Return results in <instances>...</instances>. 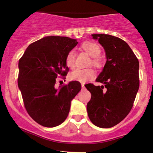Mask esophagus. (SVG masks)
Listing matches in <instances>:
<instances>
[{
    "label": "esophagus",
    "instance_id": "obj_1",
    "mask_svg": "<svg viewBox=\"0 0 153 153\" xmlns=\"http://www.w3.org/2000/svg\"><path fill=\"white\" fill-rule=\"evenodd\" d=\"M81 87H82V89H83V88H84V83H81Z\"/></svg>",
    "mask_w": 153,
    "mask_h": 153
}]
</instances>
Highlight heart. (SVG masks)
I'll list each match as a JSON object with an SVG mask.
<instances>
[{"mask_svg":"<svg viewBox=\"0 0 153 153\" xmlns=\"http://www.w3.org/2000/svg\"><path fill=\"white\" fill-rule=\"evenodd\" d=\"M81 48L84 50L86 53H87L91 57H93L91 59V64L93 66L100 68L102 66V62L100 59L98 58L101 53V50L100 46L97 44L91 42H86L83 43ZM75 51H70L67 53L66 57V64L67 67L70 68H73L75 67ZM95 71L92 68H86V69H77L74 70L70 74V78L72 81H79L81 83L89 81L93 79L95 77Z\"/></svg>","mask_w":153,"mask_h":153,"instance_id":"obj_1","label":"heart"}]
</instances>
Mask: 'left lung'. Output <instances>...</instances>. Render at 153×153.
Instances as JSON below:
<instances>
[{
  "label": "left lung",
  "mask_w": 153,
  "mask_h": 153,
  "mask_svg": "<svg viewBox=\"0 0 153 153\" xmlns=\"http://www.w3.org/2000/svg\"><path fill=\"white\" fill-rule=\"evenodd\" d=\"M105 50L106 62L96 81L86 84L91 97L87 103L89 120L96 126L109 128L131 111L139 88V60L128 43L108 34H91Z\"/></svg>",
  "instance_id": "8db88e82"
}]
</instances>
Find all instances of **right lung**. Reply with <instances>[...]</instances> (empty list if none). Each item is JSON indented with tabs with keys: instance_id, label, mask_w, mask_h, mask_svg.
Returning <instances> with one entry per match:
<instances>
[{
	"instance_id": "add662e5",
	"label": "right lung",
	"mask_w": 153,
	"mask_h": 153,
	"mask_svg": "<svg viewBox=\"0 0 153 153\" xmlns=\"http://www.w3.org/2000/svg\"><path fill=\"white\" fill-rule=\"evenodd\" d=\"M78 43L66 36H45L30 44L19 60L17 83L24 105L42 126L53 128L64 123L71 101L81 91V83L75 81L55 87L56 78L67 75L66 57Z\"/></svg>"
}]
</instances>
